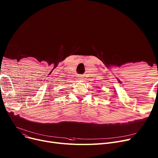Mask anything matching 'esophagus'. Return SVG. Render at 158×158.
Returning a JSON list of instances; mask_svg holds the SVG:
<instances>
[{"label": "esophagus", "instance_id": "1", "mask_svg": "<svg viewBox=\"0 0 158 158\" xmlns=\"http://www.w3.org/2000/svg\"><path fill=\"white\" fill-rule=\"evenodd\" d=\"M83 79H84V78H83V77H82V76H79V80H81V81H82V80H84Z\"/></svg>", "mask_w": 158, "mask_h": 158}]
</instances>
